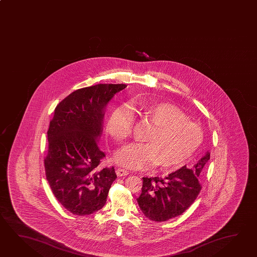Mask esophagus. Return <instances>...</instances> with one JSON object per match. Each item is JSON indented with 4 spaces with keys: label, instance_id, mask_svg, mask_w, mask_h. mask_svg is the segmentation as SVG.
Here are the masks:
<instances>
[{
    "label": "esophagus",
    "instance_id": "esophagus-1",
    "mask_svg": "<svg viewBox=\"0 0 257 257\" xmlns=\"http://www.w3.org/2000/svg\"><path fill=\"white\" fill-rule=\"evenodd\" d=\"M116 175L117 177L126 176L128 174V171L124 169H117L116 171Z\"/></svg>",
    "mask_w": 257,
    "mask_h": 257
}]
</instances>
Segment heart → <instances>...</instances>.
I'll return each mask as SVG.
<instances>
[{"label":"heart","mask_w":257,"mask_h":257,"mask_svg":"<svg viewBox=\"0 0 257 257\" xmlns=\"http://www.w3.org/2000/svg\"><path fill=\"white\" fill-rule=\"evenodd\" d=\"M132 106L154 125L147 136V143L124 147L116 155L121 166L146 169L159 165L162 170L172 171L181 168L203 141L201 126L186 117L185 114L169 102H133ZM133 113L131 107L121 106L111 112L106 121L107 134L122 143L131 136Z\"/></svg>","instance_id":"obj_1"}]
</instances>
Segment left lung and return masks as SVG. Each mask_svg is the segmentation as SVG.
<instances>
[{"label":"left lung","mask_w":257,"mask_h":257,"mask_svg":"<svg viewBox=\"0 0 257 257\" xmlns=\"http://www.w3.org/2000/svg\"><path fill=\"white\" fill-rule=\"evenodd\" d=\"M209 160L210 153L206 152L191 169L181 167L165 178L144 177L141 194L137 199L144 215L161 222L182 214L201 191L199 178Z\"/></svg>","instance_id":"8db88e82"}]
</instances>
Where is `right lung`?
<instances>
[{
	"instance_id": "add662e5",
	"label": "right lung",
	"mask_w": 257,
	"mask_h": 257,
	"mask_svg": "<svg viewBox=\"0 0 257 257\" xmlns=\"http://www.w3.org/2000/svg\"><path fill=\"white\" fill-rule=\"evenodd\" d=\"M125 84H98L71 93L56 106L47 131L46 180L56 200L71 213L84 216L105 205L114 167L99 169L105 153L97 145L106 104Z\"/></svg>"
}]
</instances>
